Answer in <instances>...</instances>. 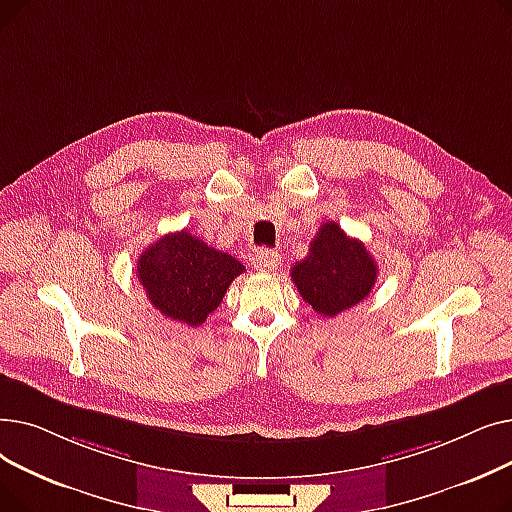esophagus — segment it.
Segmentation results:
<instances>
[{
    "instance_id": "esophagus-1",
    "label": "esophagus",
    "mask_w": 512,
    "mask_h": 512,
    "mask_svg": "<svg viewBox=\"0 0 512 512\" xmlns=\"http://www.w3.org/2000/svg\"><path fill=\"white\" fill-rule=\"evenodd\" d=\"M278 263H280V255L270 249H259L253 255V265L259 272H272V270H276Z\"/></svg>"
}]
</instances>
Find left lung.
<instances>
[{"mask_svg": "<svg viewBox=\"0 0 512 512\" xmlns=\"http://www.w3.org/2000/svg\"><path fill=\"white\" fill-rule=\"evenodd\" d=\"M290 278L315 313L336 317L367 299L378 280V265L361 240L346 236L336 222H326L311 240L309 255L294 263Z\"/></svg>", "mask_w": 512, "mask_h": 512, "instance_id": "left-lung-1", "label": "left lung"}]
</instances>
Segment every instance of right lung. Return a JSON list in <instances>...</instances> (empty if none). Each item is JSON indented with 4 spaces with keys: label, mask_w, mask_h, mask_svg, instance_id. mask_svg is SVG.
Wrapping results in <instances>:
<instances>
[{
    "label": "right lung",
    "mask_w": 512,
    "mask_h": 512,
    "mask_svg": "<svg viewBox=\"0 0 512 512\" xmlns=\"http://www.w3.org/2000/svg\"><path fill=\"white\" fill-rule=\"evenodd\" d=\"M245 265L205 245L186 230L161 236L137 261V276L151 305L168 319L201 326L218 309Z\"/></svg>",
    "instance_id": "add662e5"
}]
</instances>
